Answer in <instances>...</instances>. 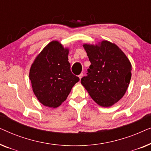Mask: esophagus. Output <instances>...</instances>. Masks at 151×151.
Returning <instances> with one entry per match:
<instances>
[{
    "label": "esophagus",
    "mask_w": 151,
    "mask_h": 151,
    "mask_svg": "<svg viewBox=\"0 0 151 151\" xmlns=\"http://www.w3.org/2000/svg\"><path fill=\"white\" fill-rule=\"evenodd\" d=\"M78 77H79L80 79H81V78H82V77H83V73H80V75L78 76Z\"/></svg>",
    "instance_id": "1"
}]
</instances>
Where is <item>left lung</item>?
<instances>
[{
    "mask_svg": "<svg viewBox=\"0 0 151 151\" xmlns=\"http://www.w3.org/2000/svg\"><path fill=\"white\" fill-rule=\"evenodd\" d=\"M83 46L91 65L81 84L97 104L112 106L127 91L131 78V63L117 45L109 41H102L100 46Z\"/></svg>",
    "mask_w": 151,
    "mask_h": 151,
    "instance_id": "obj_1",
    "label": "left lung"
}]
</instances>
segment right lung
<instances>
[{"label": "right lung", "instance_id": "add662e5", "mask_svg": "<svg viewBox=\"0 0 151 151\" xmlns=\"http://www.w3.org/2000/svg\"><path fill=\"white\" fill-rule=\"evenodd\" d=\"M69 50L58 41L49 43L32 64L29 72L33 91L39 102L58 106L69 96L80 78L71 71Z\"/></svg>", "mask_w": 151, "mask_h": 151}]
</instances>
